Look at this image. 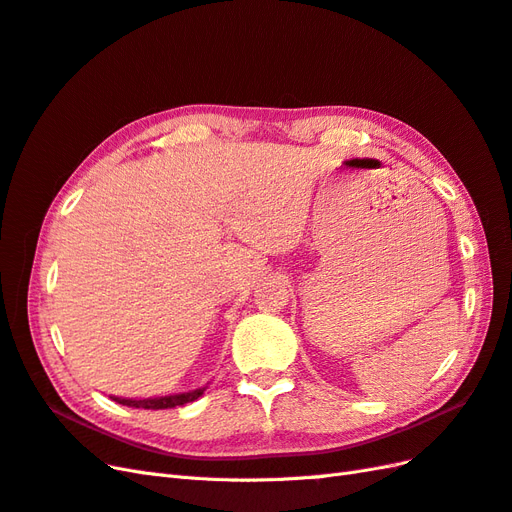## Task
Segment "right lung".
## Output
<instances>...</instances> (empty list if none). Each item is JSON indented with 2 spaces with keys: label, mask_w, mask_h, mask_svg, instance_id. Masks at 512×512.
<instances>
[{
  "label": "right lung",
  "mask_w": 512,
  "mask_h": 512,
  "mask_svg": "<svg viewBox=\"0 0 512 512\" xmlns=\"http://www.w3.org/2000/svg\"><path fill=\"white\" fill-rule=\"evenodd\" d=\"M205 393V389H196L190 393H179V395H168V397H156V399H121V397H113L117 404L121 406H130V408H145V410H164V408H175V406H183L190 404V401L198 399L200 395Z\"/></svg>",
  "instance_id": "right-lung-1"
}]
</instances>
